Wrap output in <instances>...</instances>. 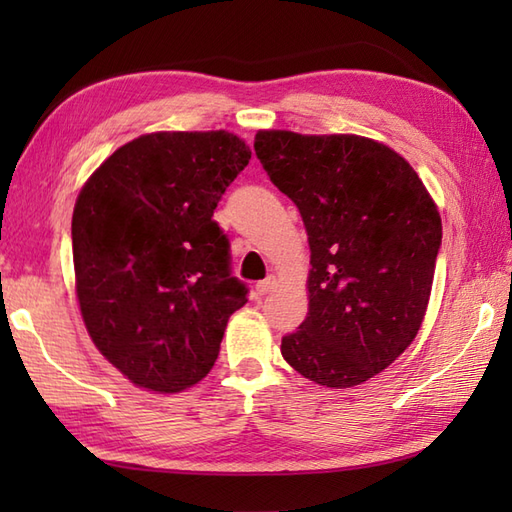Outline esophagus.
<instances>
[{
  "label": "esophagus",
  "instance_id": "1",
  "mask_svg": "<svg viewBox=\"0 0 512 512\" xmlns=\"http://www.w3.org/2000/svg\"><path fill=\"white\" fill-rule=\"evenodd\" d=\"M275 288H277V279L270 275L264 281H257V284H255V295L264 297V295H268V292H273Z\"/></svg>",
  "mask_w": 512,
  "mask_h": 512
}]
</instances>
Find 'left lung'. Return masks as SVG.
<instances>
[{"instance_id":"8db88e82","label":"left lung","mask_w":512,"mask_h":512,"mask_svg":"<svg viewBox=\"0 0 512 512\" xmlns=\"http://www.w3.org/2000/svg\"><path fill=\"white\" fill-rule=\"evenodd\" d=\"M255 154L310 244V310L281 354L317 385H361L420 330L442 244L436 204L405 158L363 136L270 129Z\"/></svg>"}]
</instances>
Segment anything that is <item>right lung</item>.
<instances>
[{
	"label": "right lung",
	"instance_id": "1",
	"mask_svg": "<svg viewBox=\"0 0 512 512\" xmlns=\"http://www.w3.org/2000/svg\"><path fill=\"white\" fill-rule=\"evenodd\" d=\"M250 160L220 132L145 134L85 182L72 215L76 297L94 345L134 385L176 394L211 372L248 301L213 220Z\"/></svg>",
	"mask_w": 512,
	"mask_h": 512
}]
</instances>
